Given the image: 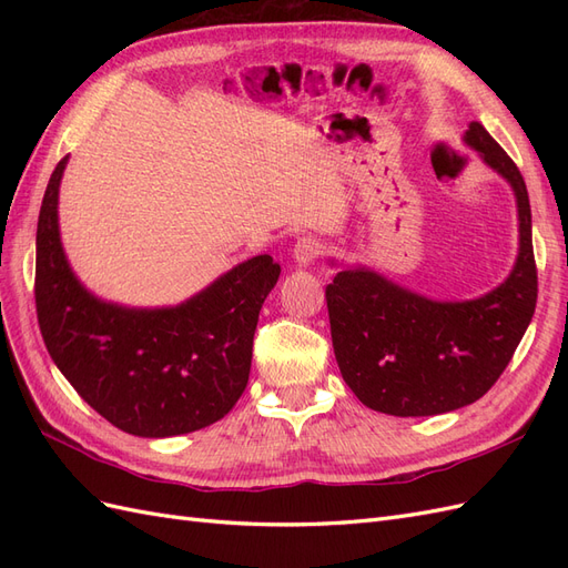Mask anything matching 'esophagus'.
I'll use <instances>...</instances> for the list:
<instances>
[{"label":"esophagus","instance_id":"esophagus-1","mask_svg":"<svg viewBox=\"0 0 568 568\" xmlns=\"http://www.w3.org/2000/svg\"><path fill=\"white\" fill-rule=\"evenodd\" d=\"M324 253V246L315 236H301L294 246V261L298 265H311Z\"/></svg>","mask_w":568,"mask_h":568}]
</instances>
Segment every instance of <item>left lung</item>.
Masks as SVG:
<instances>
[{
    "label": "left lung",
    "instance_id": "obj_1",
    "mask_svg": "<svg viewBox=\"0 0 568 568\" xmlns=\"http://www.w3.org/2000/svg\"><path fill=\"white\" fill-rule=\"evenodd\" d=\"M464 142L514 189L519 255L490 294L440 303L388 282L367 267L343 270L326 286L334 355L359 403L393 417H432L476 403L500 379L536 313L526 182L488 130L469 125Z\"/></svg>",
    "mask_w": 568,
    "mask_h": 568
}]
</instances>
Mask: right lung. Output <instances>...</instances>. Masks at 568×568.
Segmentation results:
<instances>
[{"label":"right lung","instance_id":"right-lung-1","mask_svg":"<svg viewBox=\"0 0 568 568\" xmlns=\"http://www.w3.org/2000/svg\"><path fill=\"white\" fill-rule=\"evenodd\" d=\"M59 161L38 220L36 305L44 346L80 398L120 432L168 438L222 419L248 384L257 315L282 267L255 255L175 307L99 301L65 261Z\"/></svg>","mask_w":568,"mask_h":568}]
</instances>
